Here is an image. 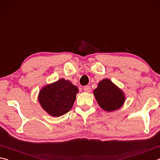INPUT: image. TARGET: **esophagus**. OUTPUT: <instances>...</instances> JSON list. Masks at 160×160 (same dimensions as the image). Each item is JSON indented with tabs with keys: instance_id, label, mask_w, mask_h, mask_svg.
Returning <instances> with one entry per match:
<instances>
[{
	"instance_id": "1",
	"label": "esophagus",
	"mask_w": 160,
	"mask_h": 160,
	"mask_svg": "<svg viewBox=\"0 0 160 160\" xmlns=\"http://www.w3.org/2000/svg\"><path fill=\"white\" fill-rule=\"evenodd\" d=\"M83 90H84V92H85L90 93V92H91V88H90V86H89V85L85 86V87H84V88H83Z\"/></svg>"
}]
</instances>
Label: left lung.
<instances>
[{"instance_id": "8db88e82", "label": "left lung", "mask_w": 160, "mask_h": 160, "mask_svg": "<svg viewBox=\"0 0 160 160\" xmlns=\"http://www.w3.org/2000/svg\"><path fill=\"white\" fill-rule=\"evenodd\" d=\"M94 94L100 107L107 112L119 109L125 101L123 92L109 79L100 81Z\"/></svg>"}]
</instances>
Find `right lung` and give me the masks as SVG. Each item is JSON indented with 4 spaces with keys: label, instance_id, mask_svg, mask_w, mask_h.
Listing matches in <instances>:
<instances>
[{
    "label": "right lung",
    "instance_id": "add662e5",
    "mask_svg": "<svg viewBox=\"0 0 160 160\" xmlns=\"http://www.w3.org/2000/svg\"><path fill=\"white\" fill-rule=\"evenodd\" d=\"M78 89L68 80L61 79L40 91L39 102L48 114L58 117L71 109Z\"/></svg>",
    "mask_w": 160,
    "mask_h": 160
}]
</instances>
